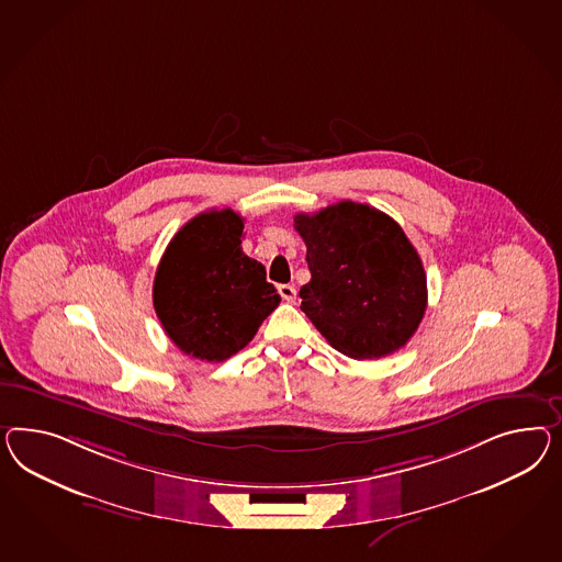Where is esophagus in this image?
Wrapping results in <instances>:
<instances>
[{"mask_svg": "<svg viewBox=\"0 0 562 562\" xmlns=\"http://www.w3.org/2000/svg\"><path fill=\"white\" fill-rule=\"evenodd\" d=\"M278 292H280V296H282L286 303H294V301H296V289H294L292 284H280Z\"/></svg>", "mask_w": 562, "mask_h": 562, "instance_id": "34e87169", "label": "esophagus"}]
</instances>
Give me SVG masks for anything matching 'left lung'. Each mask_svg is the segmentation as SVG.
I'll return each instance as SVG.
<instances>
[{
    "mask_svg": "<svg viewBox=\"0 0 562 562\" xmlns=\"http://www.w3.org/2000/svg\"><path fill=\"white\" fill-rule=\"evenodd\" d=\"M311 282L301 308L344 356L372 360L403 348L427 306L424 263L389 214L341 200L296 214Z\"/></svg>",
    "mask_w": 562,
    "mask_h": 562,
    "instance_id": "1",
    "label": "left lung"
}]
</instances>
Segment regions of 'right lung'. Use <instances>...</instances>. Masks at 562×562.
Returning a JSON list of instances; mask_svg holds the SVG:
<instances>
[{
    "label": "right lung",
    "instance_id": "obj_1",
    "mask_svg": "<svg viewBox=\"0 0 562 562\" xmlns=\"http://www.w3.org/2000/svg\"><path fill=\"white\" fill-rule=\"evenodd\" d=\"M243 218L231 209L188 221L167 245L153 306L183 353L223 362L245 348L280 304L266 268L241 249Z\"/></svg>",
    "mask_w": 562,
    "mask_h": 562
}]
</instances>
